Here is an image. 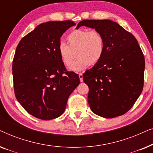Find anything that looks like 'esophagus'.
<instances>
[{
    "mask_svg": "<svg viewBox=\"0 0 153 153\" xmlns=\"http://www.w3.org/2000/svg\"><path fill=\"white\" fill-rule=\"evenodd\" d=\"M79 79H80L81 82H83V74L82 73H79Z\"/></svg>",
    "mask_w": 153,
    "mask_h": 153,
    "instance_id": "1",
    "label": "esophagus"
}]
</instances>
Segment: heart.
<instances>
[{"mask_svg":"<svg viewBox=\"0 0 153 153\" xmlns=\"http://www.w3.org/2000/svg\"><path fill=\"white\" fill-rule=\"evenodd\" d=\"M67 45L60 43L58 52L62 63L70 66L76 53L78 58L70 67L73 71H80L90 65L97 64L104 53L105 43L102 33L97 30L87 28L75 29L66 37Z\"/></svg>","mask_w":153,"mask_h":153,"instance_id":"obj_1","label":"heart"}]
</instances>
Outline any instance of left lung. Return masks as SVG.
<instances>
[{
    "label": "left lung",
    "mask_w": 153,
    "mask_h": 153,
    "mask_svg": "<svg viewBox=\"0 0 153 153\" xmlns=\"http://www.w3.org/2000/svg\"><path fill=\"white\" fill-rule=\"evenodd\" d=\"M85 26L103 35L102 59L83 74L88 85V101L92 111L103 118L122 116L132 107L143 88L145 59L135 37L113 21L83 20Z\"/></svg>",
    "instance_id": "1"
}]
</instances>
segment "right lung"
Wrapping results in <instances>:
<instances>
[{"label": "right lung", "mask_w": 153, "mask_h": 153, "mask_svg": "<svg viewBox=\"0 0 153 153\" xmlns=\"http://www.w3.org/2000/svg\"><path fill=\"white\" fill-rule=\"evenodd\" d=\"M76 24L48 22L21 39L12 62L14 94L28 114L51 120L63 114L69 96L80 83L66 71L58 52L62 34Z\"/></svg>", "instance_id": "add662e5"}]
</instances>
